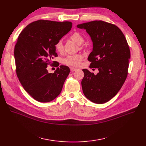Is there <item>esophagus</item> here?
<instances>
[{
    "instance_id": "esophagus-1",
    "label": "esophagus",
    "mask_w": 146,
    "mask_h": 146,
    "mask_svg": "<svg viewBox=\"0 0 146 146\" xmlns=\"http://www.w3.org/2000/svg\"><path fill=\"white\" fill-rule=\"evenodd\" d=\"M70 70L71 72H73L74 71H76L77 70V68H72V67H71L70 68Z\"/></svg>"
}]
</instances>
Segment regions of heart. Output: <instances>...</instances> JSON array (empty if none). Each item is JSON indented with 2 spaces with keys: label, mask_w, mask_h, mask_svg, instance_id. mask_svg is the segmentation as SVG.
Returning <instances> with one entry per match:
<instances>
[{
  "label": "heart",
  "mask_w": 146,
  "mask_h": 146,
  "mask_svg": "<svg viewBox=\"0 0 146 146\" xmlns=\"http://www.w3.org/2000/svg\"><path fill=\"white\" fill-rule=\"evenodd\" d=\"M70 38L78 44H81L82 43L84 38L78 32H74L73 33L71 36ZM55 49L58 52H62L63 51V44L61 40H59L57 41V43L55 44ZM83 57L81 54H74V55H69L67 56L64 60V64L70 66H75L77 67L80 65L81 60Z\"/></svg>",
  "instance_id": "obj_1"
}]
</instances>
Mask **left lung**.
I'll list each match as a JSON object with an SVG mask.
<instances>
[{
	"instance_id": "1",
	"label": "left lung",
	"mask_w": 146,
	"mask_h": 146,
	"mask_svg": "<svg viewBox=\"0 0 146 146\" xmlns=\"http://www.w3.org/2000/svg\"><path fill=\"white\" fill-rule=\"evenodd\" d=\"M91 37L93 48L88 57L90 68H98L94 75L86 69L81 81L82 92L91 102L105 103L118 93L125 81L130 50L122 31L114 24L94 21L78 24Z\"/></svg>"
}]
</instances>
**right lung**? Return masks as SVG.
<instances>
[{
  "label": "right lung",
  "instance_id": "right-lung-1",
  "mask_svg": "<svg viewBox=\"0 0 146 146\" xmlns=\"http://www.w3.org/2000/svg\"><path fill=\"white\" fill-rule=\"evenodd\" d=\"M72 23L40 19L20 33L14 48L16 72L25 91L40 102H49L60 93L70 69L52 61L58 56L55 44L71 30ZM58 68L48 73L46 67Z\"/></svg>",
  "mask_w": 146,
  "mask_h": 146
}]
</instances>
